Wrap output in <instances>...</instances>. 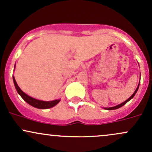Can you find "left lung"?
<instances>
[{
  "label": "left lung",
  "instance_id": "8db88e82",
  "mask_svg": "<svg viewBox=\"0 0 152 152\" xmlns=\"http://www.w3.org/2000/svg\"><path fill=\"white\" fill-rule=\"evenodd\" d=\"M138 87H139V84H138V87H137V89H135V92H134V93L132 95V96L129 97V98L127 99V100H125V101H124V102H123L122 103H121V104H119V105H116V106H114V107H111V108H105V109H106V110H114V109H117V108H120V107H122V106H123V105H125L126 103H127V102L129 101V100H130L132 98V97L135 96V94H136L137 91H138Z\"/></svg>",
  "mask_w": 152,
  "mask_h": 152
}]
</instances>
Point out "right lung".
<instances>
[{
    "label": "right lung",
    "mask_w": 152,
    "mask_h": 152,
    "mask_svg": "<svg viewBox=\"0 0 152 152\" xmlns=\"http://www.w3.org/2000/svg\"><path fill=\"white\" fill-rule=\"evenodd\" d=\"M13 81H14V86H15L17 92L20 94V96L22 97V99H23L25 101H26L28 104L31 105L32 106L35 107V108H40V109H47V108H52V107L55 106V105H57V103L60 102V100H52V101H42V100H36V99L33 98V97L28 96V95H26L25 92H22L21 89H20V87H19V86L17 85L14 76H13Z\"/></svg>",
    "instance_id": "1"
}]
</instances>
